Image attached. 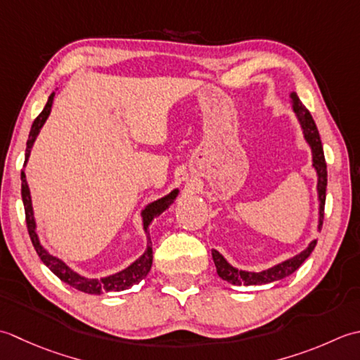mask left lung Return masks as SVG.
Returning a JSON list of instances; mask_svg holds the SVG:
<instances>
[{
	"mask_svg": "<svg viewBox=\"0 0 360 360\" xmlns=\"http://www.w3.org/2000/svg\"><path fill=\"white\" fill-rule=\"evenodd\" d=\"M290 98L293 102V112L297 113L300 124H302V127H303V134H304L306 141L309 143L311 149H312L314 167L319 174V186H317L319 188V199H320L319 230H321V225H323V216H325V200H326V185H328V171H326L323 146H321L320 134H319L317 126H315V122L309 113V110L303 105V102L300 101L297 93H292ZM315 245H317V240H312L309 247H307L304 252H302L297 256H293V258H290L288 261L278 264V266H274L272 269L262 270V272H259V274L244 272V270H238V269L231 267L230 264L224 259V256L216 250H212V259H214V264H216V272L219 276L222 278V280L229 281L234 285H261V284L283 280V278L292 275L307 258H309V255L312 253Z\"/></svg>",
	"mask_w": 360,
	"mask_h": 360,
	"instance_id": "obj_1",
	"label": "left lung"
}]
</instances>
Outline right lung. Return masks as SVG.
Masks as SVG:
<instances>
[{
  "label": "right lung",
  "mask_w": 360,
  "mask_h": 360,
  "mask_svg": "<svg viewBox=\"0 0 360 360\" xmlns=\"http://www.w3.org/2000/svg\"><path fill=\"white\" fill-rule=\"evenodd\" d=\"M53 99H54V93L49 96L45 108H43V112L37 116L32 122V127H31V131H29V138L26 143V161H27L29 153H31V148H32L37 135H39L40 129L43 127V124H45L46 118L51 113ZM177 194H179V189H175L169 195H166V197H163V199H160L157 202H152L150 205L146 207V210L143 211V221H144L146 231H148V226L150 225L153 219H155L158 214H161V212H163L175 200ZM21 199H23V205H25L27 233H29V238H31V240H32V245L35 248L37 255L40 256V259L51 270V272L60 278L63 283L70 284L71 288H75V289H77L80 292H85V293H91V295H101V293H104V292H120V290H126V289L131 288L134 284H138L139 281L144 280V278L148 276V274L150 272L153 253H152V247H150L152 242H150L149 236H148V239H149L148 250L144 252L141 258L136 259L134 264H131V266L124 269L120 274H115V275L107 276V278H101V280H88V278L80 276L79 274L72 272L67 264L58 258H54L53 255H49L45 248L40 245L39 236H37V233H35V221H34L32 203H31V193H29L26 175L23 171H21Z\"/></svg>",
  "instance_id": "1"
}]
</instances>
